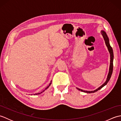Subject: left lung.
Returning a JSON list of instances; mask_svg holds the SVG:
<instances>
[{"label": "left lung", "mask_w": 121, "mask_h": 121, "mask_svg": "<svg viewBox=\"0 0 121 121\" xmlns=\"http://www.w3.org/2000/svg\"><path fill=\"white\" fill-rule=\"evenodd\" d=\"M101 34L102 35V37H103L104 39V40L105 43H106V46L108 48V51L110 53V66H109V73L108 74L107 78L106 79V82L102 85L101 86H100L98 88H97L96 89L94 90V91H84L83 89H79L78 88H76L78 89L79 91H83L84 92H86V93H94V92H96L97 91H99L100 89H101L102 87H104V86H106L107 84V83H108V82L109 81L110 78H111L112 74V72H113V59H114V56H113V49L112 47H111V46L110 45V43H109V38L108 37V35H107L106 32L104 30H101Z\"/></svg>", "instance_id": "left-lung-1"}]
</instances>
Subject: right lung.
<instances>
[{"mask_svg":"<svg viewBox=\"0 0 121 121\" xmlns=\"http://www.w3.org/2000/svg\"><path fill=\"white\" fill-rule=\"evenodd\" d=\"M51 82H50V84H49V85L47 87H46V88L44 89V90H43V91H41L40 92H39V93H35V94H31V95H39V94H40L41 93H42V92H43V91H45V90H46V89H48V88H49V87L50 86V85H51Z\"/></svg>","mask_w":121,"mask_h":121,"instance_id":"right-lung-1","label":"right lung"}]
</instances>
